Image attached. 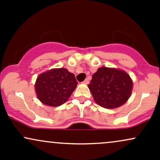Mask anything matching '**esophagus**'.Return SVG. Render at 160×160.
<instances>
[{
	"label": "esophagus",
	"mask_w": 160,
	"mask_h": 160,
	"mask_svg": "<svg viewBox=\"0 0 160 160\" xmlns=\"http://www.w3.org/2000/svg\"><path fill=\"white\" fill-rule=\"evenodd\" d=\"M89 80H88V79H86V80H84V81L83 82H82V83H84V84H88V83H89Z\"/></svg>",
	"instance_id": "obj_1"
}]
</instances>
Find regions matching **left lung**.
I'll return each mask as SVG.
<instances>
[{"label": "left lung", "instance_id": "left-lung-1", "mask_svg": "<svg viewBox=\"0 0 160 160\" xmlns=\"http://www.w3.org/2000/svg\"><path fill=\"white\" fill-rule=\"evenodd\" d=\"M132 85V80L126 71L102 67L92 75L88 87L98 105L113 109L127 102Z\"/></svg>", "mask_w": 160, "mask_h": 160}]
</instances>
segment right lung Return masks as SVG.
I'll return each instance as SVG.
<instances>
[{"mask_svg":"<svg viewBox=\"0 0 160 160\" xmlns=\"http://www.w3.org/2000/svg\"><path fill=\"white\" fill-rule=\"evenodd\" d=\"M77 85L74 74L66 68H54L38 77L35 91L42 103L58 107L68 100Z\"/></svg>","mask_w":160,"mask_h":160,"instance_id":"add662e5","label":"right lung"}]
</instances>
